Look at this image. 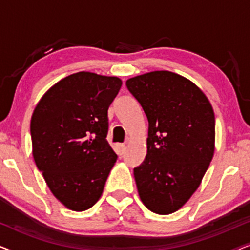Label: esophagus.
Here are the masks:
<instances>
[{"label": "esophagus", "instance_id": "obj_1", "mask_svg": "<svg viewBox=\"0 0 250 250\" xmlns=\"http://www.w3.org/2000/svg\"><path fill=\"white\" fill-rule=\"evenodd\" d=\"M125 149H126L125 145H123V143H118V145H117V153L119 156H122L123 153H124Z\"/></svg>", "mask_w": 250, "mask_h": 250}]
</instances>
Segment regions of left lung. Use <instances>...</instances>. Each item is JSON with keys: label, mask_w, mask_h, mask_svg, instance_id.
<instances>
[{"label": "left lung", "mask_w": 250, "mask_h": 250, "mask_svg": "<svg viewBox=\"0 0 250 250\" xmlns=\"http://www.w3.org/2000/svg\"><path fill=\"white\" fill-rule=\"evenodd\" d=\"M148 118V151L134 168L139 196L160 215L180 209L198 189L215 146V116L199 87L172 71L126 81Z\"/></svg>", "instance_id": "left-lung-1"}]
</instances>
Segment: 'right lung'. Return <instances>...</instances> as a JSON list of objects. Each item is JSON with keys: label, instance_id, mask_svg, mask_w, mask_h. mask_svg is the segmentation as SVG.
<instances>
[{"label": "right lung", "instance_id": "1", "mask_svg": "<svg viewBox=\"0 0 250 250\" xmlns=\"http://www.w3.org/2000/svg\"><path fill=\"white\" fill-rule=\"evenodd\" d=\"M121 87L117 77L80 71L54 84L33 112L34 160L51 192L71 210L100 199L117 160L107 141L108 108Z\"/></svg>", "mask_w": 250, "mask_h": 250}]
</instances>
